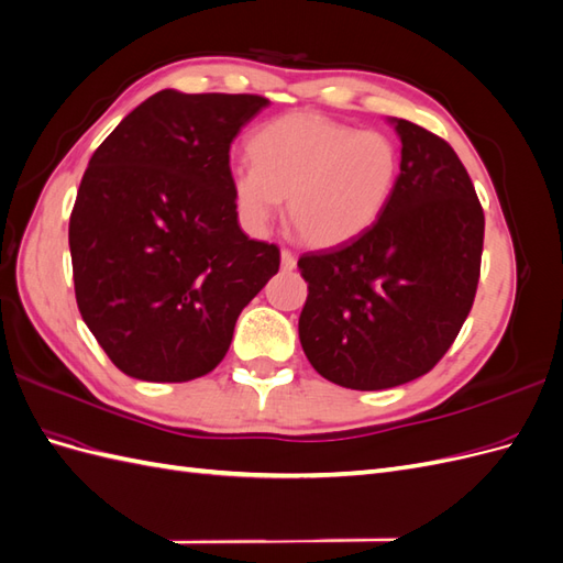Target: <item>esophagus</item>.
I'll return each instance as SVG.
<instances>
[{
    "label": "esophagus",
    "instance_id": "esophagus-1",
    "mask_svg": "<svg viewBox=\"0 0 563 563\" xmlns=\"http://www.w3.org/2000/svg\"><path fill=\"white\" fill-rule=\"evenodd\" d=\"M282 269H286V272L296 269V255L288 249H282Z\"/></svg>",
    "mask_w": 563,
    "mask_h": 563
}]
</instances>
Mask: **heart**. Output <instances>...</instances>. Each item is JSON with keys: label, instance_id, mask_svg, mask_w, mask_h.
<instances>
[{"label": "heart", "instance_id": "1", "mask_svg": "<svg viewBox=\"0 0 563 563\" xmlns=\"http://www.w3.org/2000/svg\"><path fill=\"white\" fill-rule=\"evenodd\" d=\"M253 162L232 166L236 207L255 230L286 201V220L305 244H347L378 223L401 176V150L383 131H360L312 112L263 126Z\"/></svg>", "mask_w": 563, "mask_h": 563}]
</instances>
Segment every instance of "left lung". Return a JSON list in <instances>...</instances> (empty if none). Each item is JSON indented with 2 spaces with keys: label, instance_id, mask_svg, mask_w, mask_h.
I'll return each instance as SVG.
<instances>
[{
  "label": "left lung",
  "instance_id": "obj_1",
  "mask_svg": "<svg viewBox=\"0 0 563 563\" xmlns=\"http://www.w3.org/2000/svg\"><path fill=\"white\" fill-rule=\"evenodd\" d=\"M395 197L356 240L302 253L300 345L319 376L387 389L432 371L472 310L484 209L453 147L406 119Z\"/></svg>",
  "mask_w": 563,
  "mask_h": 563
}]
</instances>
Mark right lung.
Returning <instances> with one entry per match:
<instances>
[{
  "label": "right lung",
  "mask_w": 563,
  "mask_h": 563,
  "mask_svg": "<svg viewBox=\"0 0 563 563\" xmlns=\"http://www.w3.org/2000/svg\"><path fill=\"white\" fill-rule=\"evenodd\" d=\"M267 103L164 89L93 152L70 216L75 296L126 376H207L236 317L279 272V249L236 223L230 185V145Z\"/></svg>",
  "instance_id": "1"
}]
</instances>
